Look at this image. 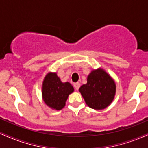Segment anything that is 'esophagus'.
Listing matches in <instances>:
<instances>
[{
	"label": "esophagus",
	"instance_id": "1",
	"mask_svg": "<svg viewBox=\"0 0 148 148\" xmlns=\"http://www.w3.org/2000/svg\"><path fill=\"white\" fill-rule=\"evenodd\" d=\"M80 86H81V84H80L79 82L74 83V88H75L76 90H79Z\"/></svg>",
	"mask_w": 148,
	"mask_h": 148
}]
</instances>
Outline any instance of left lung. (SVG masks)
<instances>
[{
	"instance_id": "1",
	"label": "left lung",
	"mask_w": 148,
	"mask_h": 148,
	"mask_svg": "<svg viewBox=\"0 0 148 148\" xmlns=\"http://www.w3.org/2000/svg\"><path fill=\"white\" fill-rule=\"evenodd\" d=\"M115 90V81L101 68L92 71L88 76L87 84L79 88L86 104L95 110L109 106L114 99Z\"/></svg>"
}]
</instances>
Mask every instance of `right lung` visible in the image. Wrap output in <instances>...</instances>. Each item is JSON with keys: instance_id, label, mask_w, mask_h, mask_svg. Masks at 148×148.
I'll list each match as a JSON object with an SVG mask.
<instances>
[{"instance_id": "obj_1", "label": "right lung", "mask_w": 148, "mask_h": 148, "mask_svg": "<svg viewBox=\"0 0 148 148\" xmlns=\"http://www.w3.org/2000/svg\"><path fill=\"white\" fill-rule=\"evenodd\" d=\"M74 88L69 82L62 83L56 73L49 72L46 75L42 84V98L47 106L58 111L65 106L69 94Z\"/></svg>"}]
</instances>
